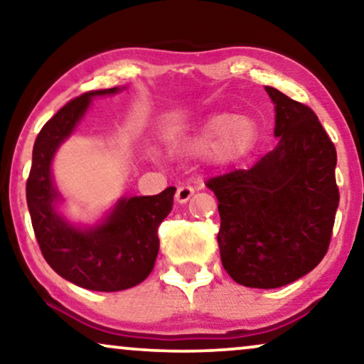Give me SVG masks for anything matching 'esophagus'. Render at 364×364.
<instances>
[{
    "mask_svg": "<svg viewBox=\"0 0 364 364\" xmlns=\"http://www.w3.org/2000/svg\"><path fill=\"white\" fill-rule=\"evenodd\" d=\"M193 192H196V188L192 186H181L177 188L176 192V200L177 203H187L191 200V197L193 196Z\"/></svg>",
    "mask_w": 364,
    "mask_h": 364,
    "instance_id": "obj_1",
    "label": "esophagus"
}]
</instances>
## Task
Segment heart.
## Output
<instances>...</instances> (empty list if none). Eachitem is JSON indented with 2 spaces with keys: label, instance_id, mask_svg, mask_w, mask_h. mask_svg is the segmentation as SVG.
I'll return each instance as SVG.
<instances>
[{
  "label": "heart",
  "instance_id": "b5f03b06",
  "mask_svg": "<svg viewBox=\"0 0 364 364\" xmlns=\"http://www.w3.org/2000/svg\"><path fill=\"white\" fill-rule=\"evenodd\" d=\"M257 124L250 117L215 114L173 139L172 149L177 154L192 156H200L212 149L217 162L230 164L250 151L257 141Z\"/></svg>",
  "mask_w": 364,
  "mask_h": 364
}]
</instances>
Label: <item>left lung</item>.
I'll use <instances>...</instances> for the list:
<instances>
[{
	"label": "left lung",
	"mask_w": 364,
	"mask_h": 364,
	"mask_svg": "<svg viewBox=\"0 0 364 364\" xmlns=\"http://www.w3.org/2000/svg\"><path fill=\"white\" fill-rule=\"evenodd\" d=\"M278 144L248 171L207 181L218 200L222 265L237 283L280 288L326 255L340 192L336 149L316 114L275 87Z\"/></svg>",
	"instance_id": "obj_1"
}]
</instances>
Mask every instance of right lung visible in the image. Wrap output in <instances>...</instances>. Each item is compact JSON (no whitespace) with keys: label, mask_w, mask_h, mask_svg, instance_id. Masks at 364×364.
<instances>
[{"label":"right lung","mask_w":364,"mask_h":364,"mask_svg":"<svg viewBox=\"0 0 364 364\" xmlns=\"http://www.w3.org/2000/svg\"><path fill=\"white\" fill-rule=\"evenodd\" d=\"M119 91H89L59 109L38 134L26 182L29 215L44 260L68 282L94 291H121L146 280L159 253L157 227L172 210L176 193V187H167L157 196L121 198L92 227L74 225L58 212L63 197L51 173L54 154L74 132L92 97Z\"/></svg>","instance_id":"add662e5"}]
</instances>
